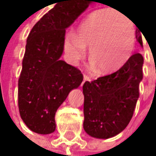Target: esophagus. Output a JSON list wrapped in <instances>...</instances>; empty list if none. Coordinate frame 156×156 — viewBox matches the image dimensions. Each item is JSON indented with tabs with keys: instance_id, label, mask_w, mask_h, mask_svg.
Here are the masks:
<instances>
[{
	"instance_id": "34e87169",
	"label": "esophagus",
	"mask_w": 156,
	"mask_h": 156,
	"mask_svg": "<svg viewBox=\"0 0 156 156\" xmlns=\"http://www.w3.org/2000/svg\"><path fill=\"white\" fill-rule=\"evenodd\" d=\"M87 81H91V79L88 76H86V75H84L83 76V81H82V85L85 83V82H87Z\"/></svg>"
}]
</instances>
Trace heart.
Wrapping results in <instances>:
<instances>
[{
  "label": "heart",
  "mask_w": 156,
  "mask_h": 156,
  "mask_svg": "<svg viewBox=\"0 0 156 156\" xmlns=\"http://www.w3.org/2000/svg\"><path fill=\"white\" fill-rule=\"evenodd\" d=\"M136 29L128 17L119 11L101 9L90 14L79 25L76 34L63 38L65 58L77 65L90 47L93 69L108 73L116 70L130 57L135 48Z\"/></svg>",
  "instance_id": "b5f03b06"
}]
</instances>
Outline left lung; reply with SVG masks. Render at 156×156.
Masks as SVG:
<instances>
[{"label": "left lung", "instance_id": "obj_1", "mask_svg": "<svg viewBox=\"0 0 156 156\" xmlns=\"http://www.w3.org/2000/svg\"><path fill=\"white\" fill-rule=\"evenodd\" d=\"M136 38L142 47L141 35ZM143 57L132 55L110 75L83 85L85 132L95 139H109L121 133L132 119L142 80Z\"/></svg>", "mask_w": 156, "mask_h": 156}]
</instances>
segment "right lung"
I'll use <instances>...</instances> for the list:
<instances>
[{"mask_svg": "<svg viewBox=\"0 0 156 156\" xmlns=\"http://www.w3.org/2000/svg\"><path fill=\"white\" fill-rule=\"evenodd\" d=\"M92 2L56 0L55 6L34 26L27 38L19 80V109L22 121L34 133L55 131L57 109L83 80L79 69L60 58L65 29Z\"/></svg>", "mask_w": 156, "mask_h": 156, "instance_id": "obj_1", "label": "right lung"}]
</instances>
